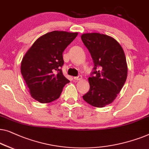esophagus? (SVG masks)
Segmentation results:
<instances>
[{"label": "esophagus", "mask_w": 149, "mask_h": 149, "mask_svg": "<svg viewBox=\"0 0 149 149\" xmlns=\"http://www.w3.org/2000/svg\"><path fill=\"white\" fill-rule=\"evenodd\" d=\"M81 78H82L81 75H78V76H77V77H74V79L76 81L80 80V79H81Z\"/></svg>", "instance_id": "34e87169"}]
</instances>
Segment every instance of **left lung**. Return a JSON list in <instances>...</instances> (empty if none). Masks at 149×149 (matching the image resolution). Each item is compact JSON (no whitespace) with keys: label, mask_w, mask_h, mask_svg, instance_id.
Returning <instances> with one entry per match:
<instances>
[{"label":"left lung","mask_w":149,"mask_h":149,"mask_svg":"<svg viewBox=\"0 0 149 149\" xmlns=\"http://www.w3.org/2000/svg\"><path fill=\"white\" fill-rule=\"evenodd\" d=\"M84 45L94 62L88 77L90 90L84 100L95 107H104L116 99L127 79V66L124 51L118 42L99 33H84Z\"/></svg>","instance_id":"8db88e82"}]
</instances>
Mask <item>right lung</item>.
<instances>
[{"instance_id":"1","label":"right lung","mask_w":149,"mask_h":149,"mask_svg":"<svg viewBox=\"0 0 149 149\" xmlns=\"http://www.w3.org/2000/svg\"><path fill=\"white\" fill-rule=\"evenodd\" d=\"M78 34L53 31L42 36L23 57L21 72L33 98L48 103L59 98L70 80L63 74V53Z\"/></svg>"}]
</instances>
